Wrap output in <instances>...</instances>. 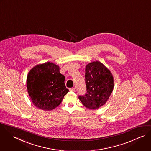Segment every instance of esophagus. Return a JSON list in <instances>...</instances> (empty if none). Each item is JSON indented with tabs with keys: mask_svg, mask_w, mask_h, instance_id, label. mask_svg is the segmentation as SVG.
Returning <instances> with one entry per match:
<instances>
[{
	"mask_svg": "<svg viewBox=\"0 0 151 151\" xmlns=\"http://www.w3.org/2000/svg\"><path fill=\"white\" fill-rule=\"evenodd\" d=\"M69 90H70V91H76V88H74V87L70 88H69Z\"/></svg>",
	"mask_w": 151,
	"mask_h": 151,
	"instance_id": "1",
	"label": "esophagus"
}]
</instances>
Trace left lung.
Listing matches in <instances>:
<instances>
[{
    "instance_id": "obj_1",
    "label": "left lung",
    "mask_w": 151,
    "mask_h": 151,
    "mask_svg": "<svg viewBox=\"0 0 151 151\" xmlns=\"http://www.w3.org/2000/svg\"><path fill=\"white\" fill-rule=\"evenodd\" d=\"M85 81L87 92L78 98L88 109L95 110L106 103L114 87L110 71L102 63L94 61L86 67Z\"/></svg>"
}]
</instances>
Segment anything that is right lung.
I'll use <instances>...</instances> for the list:
<instances>
[{"instance_id":"obj_1","label":"right lung","mask_w":151,"mask_h":151,"mask_svg":"<svg viewBox=\"0 0 151 151\" xmlns=\"http://www.w3.org/2000/svg\"><path fill=\"white\" fill-rule=\"evenodd\" d=\"M65 76L58 65L50 62L39 64L29 71L27 80L28 94L34 104L44 110H52L60 105L69 91Z\"/></svg>"}]
</instances>
